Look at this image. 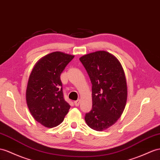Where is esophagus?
Masks as SVG:
<instances>
[{"instance_id":"1","label":"esophagus","mask_w":160,"mask_h":160,"mask_svg":"<svg viewBox=\"0 0 160 160\" xmlns=\"http://www.w3.org/2000/svg\"><path fill=\"white\" fill-rule=\"evenodd\" d=\"M73 103H74V105L76 106H78L80 105V100H77V101H75L74 102H73Z\"/></svg>"}]
</instances>
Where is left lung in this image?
I'll return each instance as SVG.
<instances>
[{
  "label": "left lung",
  "instance_id": "1",
  "mask_svg": "<svg viewBox=\"0 0 160 160\" xmlns=\"http://www.w3.org/2000/svg\"><path fill=\"white\" fill-rule=\"evenodd\" d=\"M92 83V108L86 113L90 128L102 131L115 124L124 112L127 101L125 73L116 57L99 51L80 58Z\"/></svg>",
  "mask_w": 160,
  "mask_h": 160
}]
</instances>
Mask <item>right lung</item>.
<instances>
[{
  "instance_id": "right-lung-1",
  "label": "right lung",
  "mask_w": 160,
  "mask_h": 160,
  "mask_svg": "<svg viewBox=\"0 0 160 160\" xmlns=\"http://www.w3.org/2000/svg\"><path fill=\"white\" fill-rule=\"evenodd\" d=\"M73 57L59 51L51 52L36 63L30 75L28 107L35 120L47 128L60 124L70 108L63 98L60 75Z\"/></svg>"
}]
</instances>
